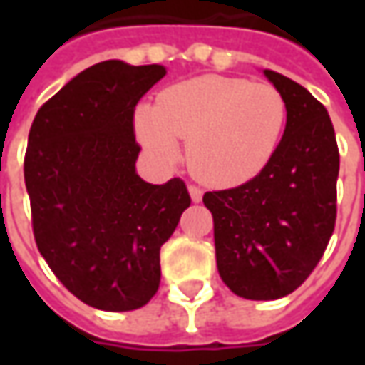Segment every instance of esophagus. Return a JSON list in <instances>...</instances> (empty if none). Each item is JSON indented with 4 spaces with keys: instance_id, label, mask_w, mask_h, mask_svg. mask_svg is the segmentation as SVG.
<instances>
[{
    "instance_id": "34e87169",
    "label": "esophagus",
    "mask_w": 365,
    "mask_h": 365,
    "mask_svg": "<svg viewBox=\"0 0 365 365\" xmlns=\"http://www.w3.org/2000/svg\"><path fill=\"white\" fill-rule=\"evenodd\" d=\"M189 192H190V199H192V203H201V199H203V189H201V187H195V185H190Z\"/></svg>"
}]
</instances>
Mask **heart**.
Here are the masks:
<instances>
[{"label": "heart", "mask_w": 365, "mask_h": 365, "mask_svg": "<svg viewBox=\"0 0 365 365\" xmlns=\"http://www.w3.org/2000/svg\"><path fill=\"white\" fill-rule=\"evenodd\" d=\"M287 125V101L270 83L237 77L189 78L135 109L142 144L164 160L189 142L192 175L215 187H233L259 175L276 154Z\"/></svg>", "instance_id": "b5f03b06"}]
</instances>
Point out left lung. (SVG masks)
<instances>
[{"label": "left lung", "mask_w": 365, "mask_h": 365, "mask_svg": "<svg viewBox=\"0 0 365 365\" xmlns=\"http://www.w3.org/2000/svg\"><path fill=\"white\" fill-rule=\"evenodd\" d=\"M287 101V128L268 166L203 195L221 280L242 299L274 301L301 287L337 217L339 150L327 109L292 78L264 71Z\"/></svg>", "instance_id": "obj_1"}]
</instances>
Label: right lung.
<instances>
[{"label": "right lung", "mask_w": 365, "mask_h": 365, "mask_svg": "<svg viewBox=\"0 0 365 365\" xmlns=\"http://www.w3.org/2000/svg\"><path fill=\"white\" fill-rule=\"evenodd\" d=\"M160 64L97 63L38 109L24 158L32 230L50 270L101 311L144 307L160 284V247L190 205L185 180L135 173L138 101Z\"/></svg>", "instance_id": "1"}]
</instances>
